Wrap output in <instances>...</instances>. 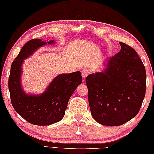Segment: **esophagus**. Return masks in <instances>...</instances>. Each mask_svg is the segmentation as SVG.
Here are the masks:
<instances>
[{
  "instance_id": "34e87169",
  "label": "esophagus",
  "mask_w": 154,
  "mask_h": 154,
  "mask_svg": "<svg viewBox=\"0 0 154 154\" xmlns=\"http://www.w3.org/2000/svg\"><path fill=\"white\" fill-rule=\"evenodd\" d=\"M89 74V71L87 69H84L82 70L81 71V75H82V77L83 78V81L85 79V78L88 76V75Z\"/></svg>"
}]
</instances>
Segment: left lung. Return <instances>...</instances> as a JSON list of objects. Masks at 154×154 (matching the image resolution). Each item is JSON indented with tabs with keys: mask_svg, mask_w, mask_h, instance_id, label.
Segmentation results:
<instances>
[{
	"mask_svg": "<svg viewBox=\"0 0 154 154\" xmlns=\"http://www.w3.org/2000/svg\"><path fill=\"white\" fill-rule=\"evenodd\" d=\"M121 51L109 58L104 71L86 77L94 119L106 126H119L140 111L146 89L145 67L131 46L120 42Z\"/></svg>",
	"mask_w": 154,
	"mask_h": 154,
	"instance_id": "left-lung-1",
	"label": "left lung"
}]
</instances>
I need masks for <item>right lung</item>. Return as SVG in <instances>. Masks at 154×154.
<instances>
[{
  "label": "right lung",
  "mask_w": 154,
  "mask_h": 154,
  "mask_svg": "<svg viewBox=\"0 0 154 154\" xmlns=\"http://www.w3.org/2000/svg\"><path fill=\"white\" fill-rule=\"evenodd\" d=\"M54 41L48 42L53 44ZM46 44L41 38L27 42L12 63L8 88L13 108L29 123L35 125H49L62 119L70 97L82 83L80 71L61 74L54 79L41 95H27L21 87V64L23 60Z\"/></svg>",
  "instance_id": "right-lung-1"
}]
</instances>
